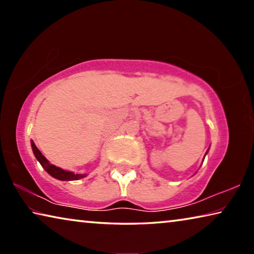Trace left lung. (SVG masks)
<instances>
[{
    "label": "left lung",
    "instance_id": "left-lung-1",
    "mask_svg": "<svg viewBox=\"0 0 254 254\" xmlns=\"http://www.w3.org/2000/svg\"><path fill=\"white\" fill-rule=\"evenodd\" d=\"M207 151H208V150H207ZM206 153H207V152H206ZM206 153H205V154H206Z\"/></svg>",
    "mask_w": 254,
    "mask_h": 254
}]
</instances>
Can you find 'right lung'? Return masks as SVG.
<instances>
[{
    "label": "right lung",
    "mask_w": 254,
    "mask_h": 254,
    "mask_svg": "<svg viewBox=\"0 0 254 254\" xmlns=\"http://www.w3.org/2000/svg\"><path fill=\"white\" fill-rule=\"evenodd\" d=\"M31 148H32L34 157L37 158V160L40 162L42 168H44L47 173L51 176V177H54L58 180H64V182H65V180L66 182H69V180H78L86 177L85 174H75L72 173V171L64 170L62 168H59V167L53 165V163H50L48 160H47L44 154L40 152V150L36 147V144H34L32 140H31Z\"/></svg>",
    "instance_id": "add662e5"
}]
</instances>
